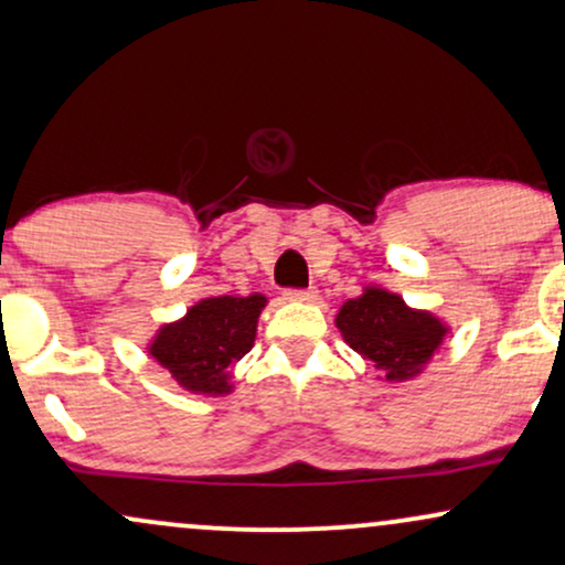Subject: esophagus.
<instances>
[{
    "label": "esophagus",
    "instance_id": "34e87169",
    "mask_svg": "<svg viewBox=\"0 0 565 565\" xmlns=\"http://www.w3.org/2000/svg\"><path fill=\"white\" fill-rule=\"evenodd\" d=\"M284 297L291 299V302H312V299L318 297L316 289H287L284 291Z\"/></svg>",
    "mask_w": 565,
    "mask_h": 565
}]
</instances>
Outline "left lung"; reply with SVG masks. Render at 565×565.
<instances>
[{
    "label": "left lung",
    "mask_w": 565,
    "mask_h": 565,
    "mask_svg": "<svg viewBox=\"0 0 565 565\" xmlns=\"http://www.w3.org/2000/svg\"><path fill=\"white\" fill-rule=\"evenodd\" d=\"M335 326L356 354L385 373V381L417 375L446 335L438 318L412 310L402 297L383 289H365L362 297L344 302Z\"/></svg>",
    "instance_id": "obj_1"
}]
</instances>
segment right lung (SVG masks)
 <instances>
[{
    "label": "right lung",
    "instance_id": "obj_1",
    "mask_svg": "<svg viewBox=\"0 0 565 565\" xmlns=\"http://www.w3.org/2000/svg\"><path fill=\"white\" fill-rule=\"evenodd\" d=\"M263 307V295L203 299L180 323L161 328L153 360L192 394H230V367L253 349Z\"/></svg>",
    "mask_w": 565,
    "mask_h": 565
}]
</instances>
